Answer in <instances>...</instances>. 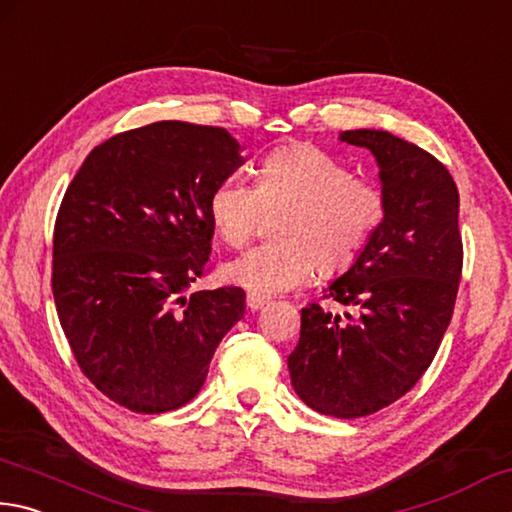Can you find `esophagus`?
<instances>
[{
  "label": "esophagus",
  "mask_w": 512,
  "mask_h": 512,
  "mask_svg": "<svg viewBox=\"0 0 512 512\" xmlns=\"http://www.w3.org/2000/svg\"><path fill=\"white\" fill-rule=\"evenodd\" d=\"M270 303V299L267 297H258V294H247V306L251 310H261L263 306H267Z\"/></svg>",
  "instance_id": "34e87169"
}]
</instances>
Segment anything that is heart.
I'll list each match as a JSON object with an SVG mask.
<instances>
[{"label": "heart", "instance_id": "1", "mask_svg": "<svg viewBox=\"0 0 512 512\" xmlns=\"http://www.w3.org/2000/svg\"><path fill=\"white\" fill-rule=\"evenodd\" d=\"M265 213L279 215V242L258 245L224 265V279L258 297L308 283L317 265L342 274L369 245L387 215L382 191L310 143L272 150L256 168V186L227 177L209 197V218L220 240L240 247L261 229Z\"/></svg>", "mask_w": 512, "mask_h": 512}]
</instances>
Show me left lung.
I'll return each instance as SVG.
<instances>
[{
    "label": "left lung",
    "instance_id": "obj_1",
    "mask_svg": "<svg viewBox=\"0 0 512 512\" xmlns=\"http://www.w3.org/2000/svg\"><path fill=\"white\" fill-rule=\"evenodd\" d=\"M380 166L387 215L357 261L308 303L288 357L292 387L319 414L362 418L405 396L423 378L452 321L463 267L459 191L441 161L384 130H346Z\"/></svg>",
    "mask_w": 512,
    "mask_h": 512
}]
</instances>
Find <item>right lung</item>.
Returning <instances> with one entry per match:
<instances>
[{
  "label": "right lung",
  "instance_id": "right-lung-1",
  "mask_svg": "<svg viewBox=\"0 0 512 512\" xmlns=\"http://www.w3.org/2000/svg\"><path fill=\"white\" fill-rule=\"evenodd\" d=\"M224 128L157 121L89 152L53 229V301L80 371L137 414L197 396L240 288L191 285L209 270V197L242 164Z\"/></svg>",
  "mask_w": 512,
  "mask_h": 512
}]
</instances>
